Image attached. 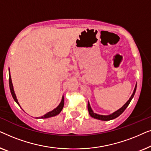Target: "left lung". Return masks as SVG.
Returning <instances> with one entry per match:
<instances>
[{"label": "left lung", "instance_id": "1", "mask_svg": "<svg viewBox=\"0 0 151 151\" xmlns=\"http://www.w3.org/2000/svg\"><path fill=\"white\" fill-rule=\"evenodd\" d=\"M136 88H137V84H136V85L135 86V88H134V91H133V94L131 95V98H129V100L127 101V102H126V104L124 105L122 107H121L120 109H118V110L115 111L114 113H113L112 114H110L109 115H99V114H96V113H95L93 110L91 109V107L90 106V104L89 102H88V113H89V115L91 116L92 117H93L95 119H100V120H102V121H109V120H111V119H113L115 118H116L118 116H119L127 108V106H129V104H130V102H131V101L132 99H133L134 95H135V91H136Z\"/></svg>", "mask_w": 151, "mask_h": 151}]
</instances>
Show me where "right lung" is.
Segmentation results:
<instances>
[{"label":"right lung","instance_id":"add662e5","mask_svg":"<svg viewBox=\"0 0 151 151\" xmlns=\"http://www.w3.org/2000/svg\"><path fill=\"white\" fill-rule=\"evenodd\" d=\"M9 88H10V91H11V93H12V96L13 97L14 100L15 102L17 103V104L19 105V103L18 102V100L17 98H16V94L15 93H14V87H13V84H12V78H11V76H10V71H9ZM64 96H63V98H62V100L60 103V104L56 108L53 109V111H50V112L46 113V114L43 115L42 117H36V118H41V119H44V118H48V117H53V116H55V115H58L61 112V111L63 110V106H64Z\"/></svg>","mask_w":151,"mask_h":151}]
</instances>
